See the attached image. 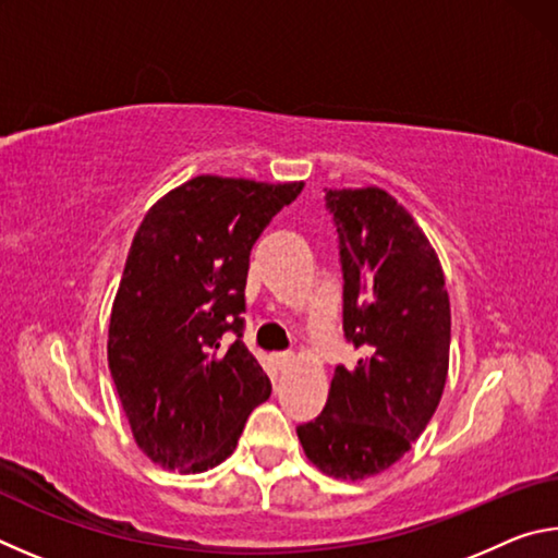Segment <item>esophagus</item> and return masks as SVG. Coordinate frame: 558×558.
I'll list each match as a JSON object with an SVG mask.
<instances>
[{"mask_svg": "<svg viewBox=\"0 0 558 558\" xmlns=\"http://www.w3.org/2000/svg\"><path fill=\"white\" fill-rule=\"evenodd\" d=\"M292 362H295V356H292L290 352H280V354H272V364L278 366V369H288V366H292Z\"/></svg>", "mask_w": 558, "mask_h": 558, "instance_id": "obj_1", "label": "esophagus"}]
</instances>
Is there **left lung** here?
<instances>
[{"label": "left lung", "instance_id": "obj_1", "mask_svg": "<svg viewBox=\"0 0 558 558\" xmlns=\"http://www.w3.org/2000/svg\"><path fill=\"white\" fill-rule=\"evenodd\" d=\"M344 276V337L362 356L337 366L325 411L298 426L315 468L366 480L426 430L448 379L450 300L413 216L379 186L327 189Z\"/></svg>", "mask_w": 558, "mask_h": 558}]
</instances>
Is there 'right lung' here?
<instances>
[{
	"mask_svg": "<svg viewBox=\"0 0 558 558\" xmlns=\"http://www.w3.org/2000/svg\"><path fill=\"white\" fill-rule=\"evenodd\" d=\"M302 182L202 174L167 192L132 239L110 313L108 366L132 436L165 470L231 456L270 379L245 344L251 248ZM236 335L225 342V332Z\"/></svg>",
	"mask_w": 558,
	"mask_h": 558,
	"instance_id": "add662e5",
	"label": "right lung"
}]
</instances>
